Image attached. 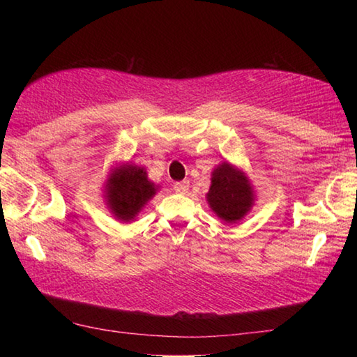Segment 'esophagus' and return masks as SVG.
<instances>
[{"mask_svg":"<svg viewBox=\"0 0 357 357\" xmlns=\"http://www.w3.org/2000/svg\"><path fill=\"white\" fill-rule=\"evenodd\" d=\"M189 181H183V183H174V185H173V189H174V192H178V193H187L189 192Z\"/></svg>","mask_w":357,"mask_h":357,"instance_id":"34e87169","label":"esophagus"}]
</instances>
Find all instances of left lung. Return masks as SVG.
<instances>
[{"mask_svg":"<svg viewBox=\"0 0 357 357\" xmlns=\"http://www.w3.org/2000/svg\"><path fill=\"white\" fill-rule=\"evenodd\" d=\"M255 190L244 170L228 160L217 165L211 173V187L206 202L213 213L227 223H238L255 204Z\"/></svg>","mask_w":357,"mask_h":357,"instance_id":"1","label":"left lung"}]
</instances>
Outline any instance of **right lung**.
I'll return each mask as SVG.
<instances>
[{
    "mask_svg": "<svg viewBox=\"0 0 357 357\" xmlns=\"http://www.w3.org/2000/svg\"><path fill=\"white\" fill-rule=\"evenodd\" d=\"M157 192L159 185L148 178L146 170L130 162L112 167L104 183L107 208L123 223L135 220Z\"/></svg>",
    "mask_w": 357,
    "mask_h": 357,
    "instance_id": "obj_1",
    "label": "right lung"
}]
</instances>
